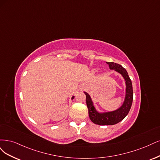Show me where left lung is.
Segmentation results:
<instances>
[{"label":"left lung","mask_w":160,"mask_h":160,"mask_svg":"<svg viewBox=\"0 0 160 160\" xmlns=\"http://www.w3.org/2000/svg\"><path fill=\"white\" fill-rule=\"evenodd\" d=\"M109 65L110 69L114 70L120 73L126 82V96L123 104L118 109L108 112H98L94 106L90 96L84 92L86 96V105L88 108V114L91 121L98 125H114L125 118L130 112L133 101V88L132 81L128 76L126 70L114 62H106Z\"/></svg>","instance_id":"1"}]
</instances>
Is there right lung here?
<instances>
[{
  "instance_id": "add662e5",
  "label": "right lung",
  "mask_w": 160,
  "mask_h": 160,
  "mask_svg": "<svg viewBox=\"0 0 160 160\" xmlns=\"http://www.w3.org/2000/svg\"><path fill=\"white\" fill-rule=\"evenodd\" d=\"M74 96H72V100H73V99H74Z\"/></svg>"
}]
</instances>
